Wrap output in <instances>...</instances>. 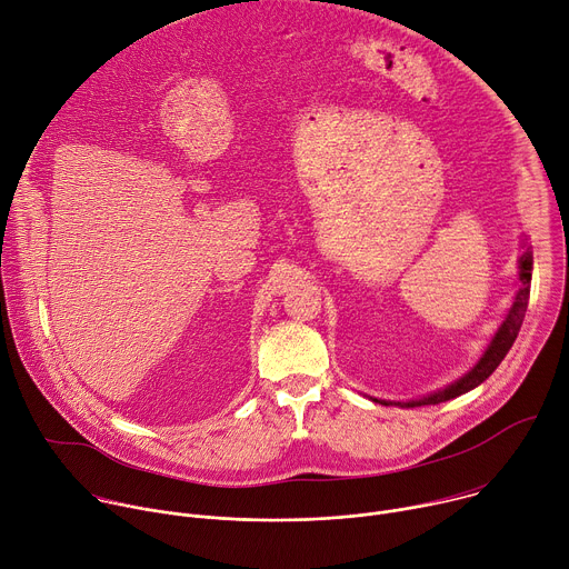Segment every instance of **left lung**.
<instances>
[{
    "label": "left lung",
    "instance_id": "obj_1",
    "mask_svg": "<svg viewBox=\"0 0 569 569\" xmlns=\"http://www.w3.org/2000/svg\"><path fill=\"white\" fill-rule=\"evenodd\" d=\"M531 264H533V258L531 252H525V256L520 258V280H522V289L518 291L516 296V302L509 311L507 321L501 323V328L497 330L495 339L490 341L488 350L483 352V357L479 359V363L466 375L461 377L459 382H455L452 387H448L446 391H438L433 396H427L422 400H413V402H405L400 407H422V405H438V402H448L452 398H459L468 391H472L475 387H479L483 380H488V377L492 375V370L501 363V359L507 357V352L511 350L513 341L518 339V332L522 328V321H525V311H527V305H529V291H531ZM382 405H389V402H382Z\"/></svg>",
    "mask_w": 569,
    "mask_h": 569
}]
</instances>
